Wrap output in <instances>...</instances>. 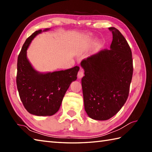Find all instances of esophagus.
Returning a JSON list of instances; mask_svg holds the SVG:
<instances>
[{"instance_id":"1","label":"esophagus","mask_w":152,"mask_h":152,"mask_svg":"<svg viewBox=\"0 0 152 152\" xmlns=\"http://www.w3.org/2000/svg\"><path fill=\"white\" fill-rule=\"evenodd\" d=\"M83 76H84V72H83V70L82 69H80L78 73V78L79 79H81L82 78V77Z\"/></svg>"}]
</instances>
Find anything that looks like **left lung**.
Returning <instances> with one entry per match:
<instances>
[{
  "label": "left lung",
  "mask_w": 152,
  "mask_h": 152,
  "mask_svg": "<svg viewBox=\"0 0 152 152\" xmlns=\"http://www.w3.org/2000/svg\"><path fill=\"white\" fill-rule=\"evenodd\" d=\"M113 39L104 50L81 62L85 76L82 86L85 110L95 120H107L127 101L133 76V59L127 40L117 28L110 27Z\"/></svg>",
  "instance_id": "left-lung-1"
}]
</instances>
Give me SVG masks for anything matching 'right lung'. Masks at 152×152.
<instances>
[{
	"instance_id": "1",
	"label": "right lung",
	"mask_w": 152,
	"mask_h": 152,
	"mask_svg": "<svg viewBox=\"0 0 152 152\" xmlns=\"http://www.w3.org/2000/svg\"><path fill=\"white\" fill-rule=\"evenodd\" d=\"M38 30L28 37L18 58L16 83L21 101L30 114L52 115L58 112L70 83L77 79L80 67L54 72H40L35 70L27 57V50L35 37L49 31Z\"/></svg>"
}]
</instances>
